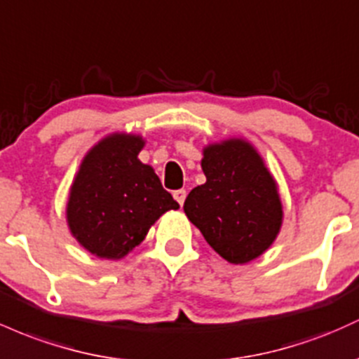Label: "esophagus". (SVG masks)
<instances>
[{"label": "esophagus", "instance_id": "obj_1", "mask_svg": "<svg viewBox=\"0 0 359 359\" xmlns=\"http://www.w3.org/2000/svg\"><path fill=\"white\" fill-rule=\"evenodd\" d=\"M186 196H187V192L184 191V189H179V191H173V198H175V201L180 204V206H182L184 201H186Z\"/></svg>", "mask_w": 359, "mask_h": 359}]
</instances>
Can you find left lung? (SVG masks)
Returning a JSON list of instances; mask_svg holds the SVG:
<instances>
[{
    "instance_id": "left-lung-1",
    "label": "left lung",
    "mask_w": 359,
    "mask_h": 359,
    "mask_svg": "<svg viewBox=\"0 0 359 359\" xmlns=\"http://www.w3.org/2000/svg\"><path fill=\"white\" fill-rule=\"evenodd\" d=\"M206 184L189 192L184 211L228 262L259 257L274 242L283 210L276 184L249 143L230 140L204 149Z\"/></svg>"
}]
</instances>
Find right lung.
Segmentation results:
<instances>
[{"mask_svg": "<svg viewBox=\"0 0 359 359\" xmlns=\"http://www.w3.org/2000/svg\"><path fill=\"white\" fill-rule=\"evenodd\" d=\"M143 144L140 136L105 137L85 156L71 187V233L102 259L124 257L165 211L179 208L153 168L137 160Z\"/></svg>", "mask_w": 359, "mask_h": 359, "instance_id": "add662e5", "label": "right lung"}]
</instances>
